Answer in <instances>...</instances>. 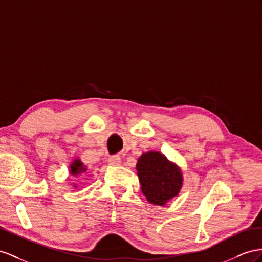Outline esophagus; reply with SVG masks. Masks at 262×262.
I'll list each match as a JSON object with an SVG mask.
<instances>
[{"mask_svg": "<svg viewBox=\"0 0 262 262\" xmlns=\"http://www.w3.org/2000/svg\"><path fill=\"white\" fill-rule=\"evenodd\" d=\"M120 162H122V159H120L119 156H116V155L111 156L108 158V163L112 166H118V165H120Z\"/></svg>", "mask_w": 262, "mask_h": 262, "instance_id": "1", "label": "esophagus"}]
</instances>
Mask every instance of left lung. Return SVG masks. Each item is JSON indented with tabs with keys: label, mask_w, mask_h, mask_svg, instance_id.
<instances>
[{
	"label": "left lung",
	"mask_w": 262,
	"mask_h": 262,
	"mask_svg": "<svg viewBox=\"0 0 262 262\" xmlns=\"http://www.w3.org/2000/svg\"><path fill=\"white\" fill-rule=\"evenodd\" d=\"M136 169L142 191L149 203L163 206L178 195L183 182L182 173L163 154H143L138 159Z\"/></svg>",
	"instance_id": "8db88e82"
}]
</instances>
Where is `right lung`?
<instances>
[{
    "label": "right lung",
    "instance_id": "obj_1",
    "mask_svg": "<svg viewBox=\"0 0 262 262\" xmlns=\"http://www.w3.org/2000/svg\"><path fill=\"white\" fill-rule=\"evenodd\" d=\"M85 170L86 169L84 168L83 163L78 159H76L75 162H74L71 165V173H72V175H78V173H80L82 171H85Z\"/></svg>",
    "mask_w": 262,
    "mask_h": 262
}]
</instances>
